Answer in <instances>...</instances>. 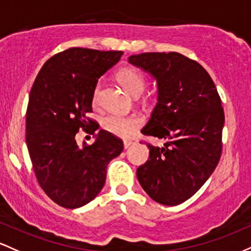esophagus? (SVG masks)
Listing matches in <instances>:
<instances>
[{"instance_id": "esophagus-1", "label": "esophagus", "mask_w": 251, "mask_h": 251, "mask_svg": "<svg viewBox=\"0 0 251 251\" xmlns=\"http://www.w3.org/2000/svg\"><path fill=\"white\" fill-rule=\"evenodd\" d=\"M133 145V141H129V140H126L125 142H123V146H125V149H126V148H129L130 147V146Z\"/></svg>"}]
</instances>
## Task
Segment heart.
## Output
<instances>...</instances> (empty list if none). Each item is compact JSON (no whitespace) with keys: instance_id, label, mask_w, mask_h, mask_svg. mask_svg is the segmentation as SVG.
I'll return each instance as SVG.
<instances>
[{"instance_id":"obj_1","label":"heart","mask_w":251,"mask_h":251,"mask_svg":"<svg viewBox=\"0 0 251 251\" xmlns=\"http://www.w3.org/2000/svg\"><path fill=\"white\" fill-rule=\"evenodd\" d=\"M117 78L126 91L130 92L131 95L136 96L142 94L146 81L139 71L130 67L123 69L118 72ZM98 100H100V85L96 86L94 96H92L94 104H97ZM141 125H142V120L136 115L125 116L120 114H110L104 117L102 121V126L105 130L121 137L130 136Z\"/></svg>"}]
</instances>
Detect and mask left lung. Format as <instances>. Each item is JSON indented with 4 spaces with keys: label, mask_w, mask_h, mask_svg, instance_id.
<instances>
[{
    "label": "left lung",
    "mask_w": 251,
    "mask_h": 251,
    "mask_svg": "<svg viewBox=\"0 0 251 251\" xmlns=\"http://www.w3.org/2000/svg\"><path fill=\"white\" fill-rule=\"evenodd\" d=\"M128 60L157 84L156 105L142 134L165 140L162 147L148 145L149 157L137 168V179L159 204H181L205 184L221 159V97L206 70L180 53H141Z\"/></svg>",
    "instance_id": "8db88e82"
}]
</instances>
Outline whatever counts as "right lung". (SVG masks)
<instances>
[{
    "mask_svg": "<svg viewBox=\"0 0 251 251\" xmlns=\"http://www.w3.org/2000/svg\"><path fill=\"white\" fill-rule=\"evenodd\" d=\"M122 50L73 47L50 58L36 75L26 114V143L36 179L45 193L66 209L94 201L104 186L106 166L123 142L90 120L92 96L100 75L116 65ZM80 127L94 133L79 148Z\"/></svg>",
    "mask_w": 251,
    "mask_h": 251,
    "instance_id": "1",
    "label": "right lung"
}]
</instances>
